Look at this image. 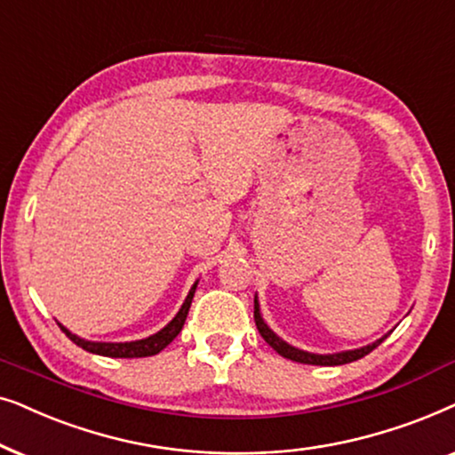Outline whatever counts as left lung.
I'll return each mask as SVG.
<instances>
[{"label":"left lung","mask_w":455,"mask_h":455,"mask_svg":"<svg viewBox=\"0 0 455 455\" xmlns=\"http://www.w3.org/2000/svg\"><path fill=\"white\" fill-rule=\"evenodd\" d=\"M253 320H256V326H258L259 335L264 337V341L268 343L270 347L276 351V354H281L283 358H287V360L299 362V364H312V366H341V364H349V362H355V360L364 358V355L371 354L374 347H379V345L387 339V335H385V337H380L379 341L366 345V347L349 349V351H339V354H324L323 355V354H310V351L293 347V345L284 343L281 337L275 335V332L268 329V324L264 323L262 314H259L258 295H256V298H253Z\"/></svg>","instance_id":"1"}]
</instances>
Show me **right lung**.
Instances as JSON below:
<instances>
[{
	"label": "right lung",
	"instance_id": "obj_1",
	"mask_svg": "<svg viewBox=\"0 0 455 455\" xmlns=\"http://www.w3.org/2000/svg\"><path fill=\"white\" fill-rule=\"evenodd\" d=\"M197 289V281L193 284L189 295H187L185 304L180 306V310L177 316H174L171 323H168L164 329L157 331L156 335H151L148 339H139V341H129V343H97V341H84V339L72 335V332L66 329V326L60 324V329L66 332V337L70 339L72 343H76L78 347H83L89 354H97V355H106V358H149V355L160 354L162 349L166 347L168 343L174 341V337L179 335L180 329H183L187 314H189L191 301H193V293Z\"/></svg>",
	"mask_w": 455,
	"mask_h": 455
}]
</instances>
